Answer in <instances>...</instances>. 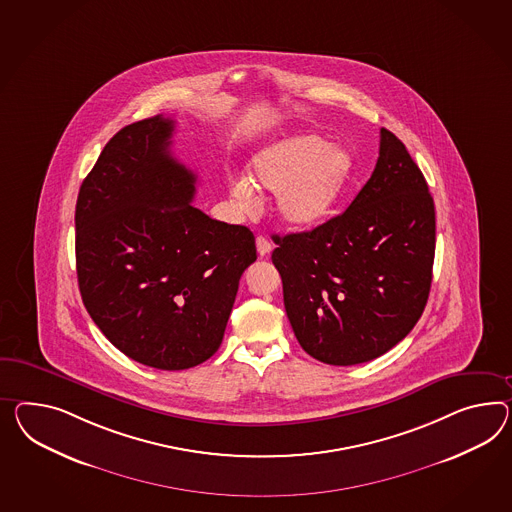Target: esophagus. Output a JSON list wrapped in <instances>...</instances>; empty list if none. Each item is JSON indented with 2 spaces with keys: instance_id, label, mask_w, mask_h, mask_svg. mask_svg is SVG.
<instances>
[{
  "instance_id": "obj_1",
  "label": "esophagus",
  "mask_w": 512,
  "mask_h": 512,
  "mask_svg": "<svg viewBox=\"0 0 512 512\" xmlns=\"http://www.w3.org/2000/svg\"><path fill=\"white\" fill-rule=\"evenodd\" d=\"M256 249H258V254L263 258V256H267L271 252L273 245H271V241L267 237L258 236L256 237Z\"/></svg>"
}]
</instances>
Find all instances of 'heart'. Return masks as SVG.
Masks as SVG:
<instances>
[{"label": "heart", "mask_w": 512, "mask_h": 512, "mask_svg": "<svg viewBox=\"0 0 512 512\" xmlns=\"http://www.w3.org/2000/svg\"><path fill=\"white\" fill-rule=\"evenodd\" d=\"M354 161L341 146L306 133L280 139L252 159L254 184L241 176L230 193L243 213L260 208L258 187L278 193L276 213L291 228H314L325 223L353 176Z\"/></svg>", "instance_id": "1"}]
</instances>
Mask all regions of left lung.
<instances>
[{"label": "left lung", "instance_id": "1", "mask_svg": "<svg viewBox=\"0 0 512 512\" xmlns=\"http://www.w3.org/2000/svg\"><path fill=\"white\" fill-rule=\"evenodd\" d=\"M273 239L289 323L319 362L354 366L388 353L425 310L433 197L407 146L386 128L375 171L347 210L310 232Z\"/></svg>", "mask_w": 512, "mask_h": 512}]
</instances>
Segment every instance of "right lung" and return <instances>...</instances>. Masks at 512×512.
<instances>
[{
  "mask_svg": "<svg viewBox=\"0 0 512 512\" xmlns=\"http://www.w3.org/2000/svg\"><path fill=\"white\" fill-rule=\"evenodd\" d=\"M172 132L156 115L105 145L79 189L76 269L87 312L118 351L180 371L217 353L256 243L247 226L191 204L197 176L172 158Z\"/></svg>",
  "mask_w": 512,
  "mask_h": 512,
  "instance_id": "obj_1",
  "label": "right lung"
}]
</instances>
